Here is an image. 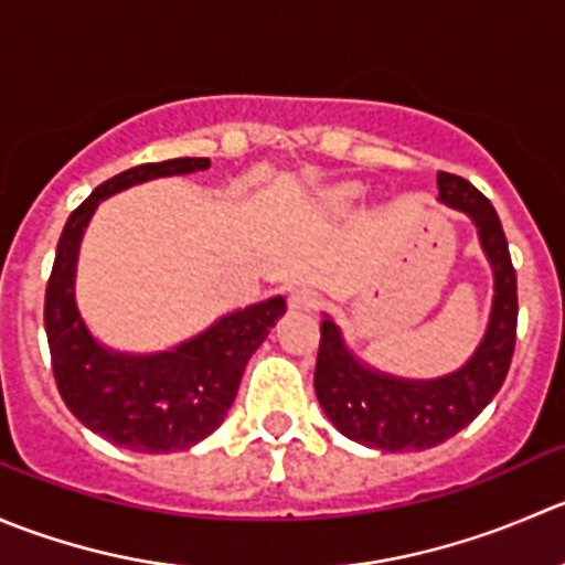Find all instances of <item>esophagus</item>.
<instances>
[{"instance_id":"obj_1","label":"esophagus","mask_w":565,"mask_h":565,"mask_svg":"<svg viewBox=\"0 0 565 565\" xmlns=\"http://www.w3.org/2000/svg\"><path fill=\"white\" fill-rule=\"evenodd\" d=\"M318 305V294L316 290H307V288H296L290 290L288 296V307L290 310H312Z\"/></svg>"}]
</instances>
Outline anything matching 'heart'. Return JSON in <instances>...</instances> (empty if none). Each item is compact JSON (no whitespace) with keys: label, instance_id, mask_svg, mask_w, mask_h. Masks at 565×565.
Wrapping results in <instances>:
<instances>
[{"label":"heart","instance_id":"obj_1","mask_svg":"<svg viewBox=\"0 0 565 565\" xmlns=\"http://www.w3.org/2000/svg\"><path fill=\"white\" fill-rule=\"evenodd\" d=\"M360 192H362V189H360V186H354V183H351V186L338 189V192L332 194V203H334V205H340V209H343V205L354 203V200L360 198Z\"/></svg>","mask_w":565,"mask_h":565}]
</instances>
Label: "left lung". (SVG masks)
Instances as JSON below:
<instances>
[{
	"instance_id": "obj_1",
	"label": "left lung",
	"mask_w": 565,
	"mask_h": 565,
	"mask_svg": "<svg viewBox=\"0 0 565 565\" xmlns=\"http://www.w3.org/2000/svg\"><path fill=\"white\" fill-rule=\"evenodd\" d=\"M439 200L478 227L480 247L494 271L489 327L459 371L437 379H401L356 360L329 316L321 321L316 395L343 437L376 450H428L470 426L500 393L516 343V271L494 205L470 181L439 172Z\"/></svg>"
}]
</instances>
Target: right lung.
<instances>
[{"label":"right lung","mask_w":565,"mask_h":565,"mask_svg":"<svg viewBox=\"0 0 565 565\" xmlns=\"http://www.w3.org/2000/svg\"><path fill=\"white\" fill-rule=\"evenodd\" d=\"M209 159L139 164L109 178L68 216L46 285L52 371L65 406L82 426L117 448L172 454L203 443L225 420L244 367L285 312L282 296L227 312L186 343L156 354H126L100 345L76 307V260L85 227L100 200L137 183L209 170Z\"/></svg>","instance_id":"right-lung-1"}]
</instances>
